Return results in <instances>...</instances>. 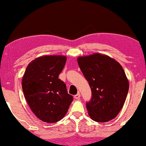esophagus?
<instances>
[{
	"mask_svg": "<svg viewBox=\"0 0 146 146\" xmlns=\"http://www.w3.org/2000/svg\"><path fill=\"white\" fill-rule=\"evenodd\" d=\"M80 97H81V94H80V93H79V92H78V93H77L76 95L74 96V98L75 99H79Z\"/></svg>",
	"mask_w": 146,
	"mask_h": 146,
	"instance_id": "esophagus-1",
	"label": "esophagus"
}]
</instances>
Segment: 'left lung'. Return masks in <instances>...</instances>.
Segmentation results:
<instances>
[{
	"label": "left lung",
	"instance_id": "1",
	"mask_svg": "<svg viewBox=\"0 0 146 146\" xmlns=\"http://www.w3.org/2000/svg\"><path fill=\"white\" fill-rule=\"evenodd\" d=\"M77 62L92 90L86 103L93 121L108 122L122 109L129 91V82L119 62L105 54L79 56Z\"/></svg>",
	"mask_w": 146,
	"mask_h": 146
}]
</instances>
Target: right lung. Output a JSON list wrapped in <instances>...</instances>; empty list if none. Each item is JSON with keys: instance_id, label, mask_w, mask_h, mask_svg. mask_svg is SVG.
I'll return each mask as SVG.
<instances>
[{"instance_id": "add662e5", "label": "right lung", "mask_w": 146, "mask_h": 146, "mask_svg": "<svg viewBox=\"0 0 146 146\" xmlns=\"http://www.w3.org/2000/svg\"><path fill=\"white\" fill-rule=\"evenodd\" d=\"M67 61L61 55L40 56L29 63L22 79V88L31 110L38 119L56 123L64 117L73 96L65 84L58 79Z\"/></svg>"}]
</instances>
